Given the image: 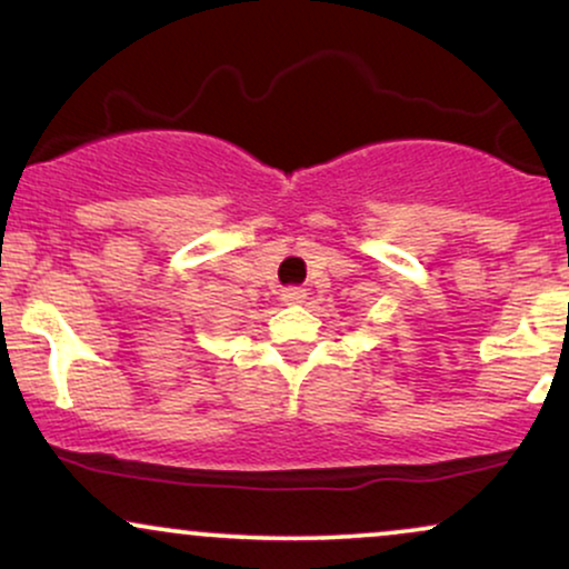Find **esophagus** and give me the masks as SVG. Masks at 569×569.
I'll return each mask as SVG.
<instances>
[{
    "label": "esophagus",
    "mask_w": 569,
    "mask_h": 569,
    "mask_svg": "<svg viewBox=\"0 0 569 569\" xmlns=\"http://www.w3.org/2000/svg\"><path fill=\"white\" fill-rule=\"evenodd\" d=\"M305 289H299V286H291V289H283V293H280V299H283L286 305H302L305 302Z\"/></svg>",
    "instance_id": "esophagus-1"
}]
</instances>
